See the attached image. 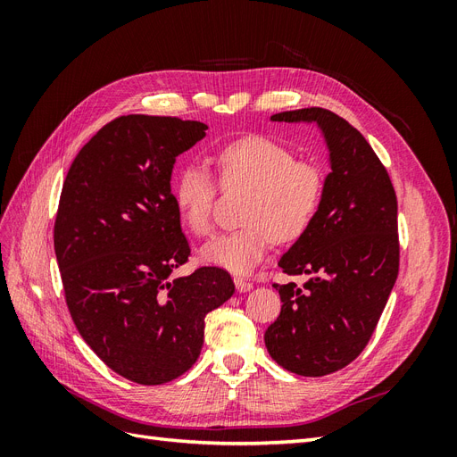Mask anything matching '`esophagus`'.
Wrapping results in <instances>:
<instances>
[{"mask_svg":"<svg viewBox=\"0 0 457 457\" xmlns=\"http://www.w3.org/2000/svg\"><path fill=\"white\" fill-rule=\"evenodd\" d=\"M234 286H237V289H238L240 294L250 292V289L253 287L252 282H247V280H244V278H234Z\"/></svg>","mask_w":457,"mask_h":457,"instance_id":"obj_1","label":"esophagus"}]
</instances>
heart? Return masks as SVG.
I'll return each mask as SVG.
<instances>
[{
    "label": "heart",
    "instance_id": "b5f03b06",
    "mask_svg": "<svg viewBox=\"0 0 457 457\" xmlns=\"http://www.w3.org/2000/svg\"><path fill=\"white\" fill-rule=\"evenodd\" d=\"M223 187L247 188L242 228L219 234L200 250L207 265L234 274L252 272L265 259L274 238L294 242L309 230L324 198V173L312 162L294 160L292 150L262 135H247L215 154ZM217 183L210 170L188 163L173 185L181 223L196 237L212 232Z\"/></svg>",
    "mask_w": 457,
    "mask_h": 457
}]
</instances>
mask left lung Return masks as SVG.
<instances>
[{
    "label": "left lung",
    "instance_id": "8db88e82",
    "mask_svg": "<svg viewBox=\"0 0 457 457\" xmlns=\"http://www.w3.org/2000/svg\"><path fill=\"white\" fill-rule=\"evenodd\" d=\"M272 121L316 123L331 171L312 225L278 261L297 284H274L280 316L265 345L276 364L297 376L334 373L364 351L398 276L396 195L362 133L326 108H301Z\"/></svg>",
    "mask_w": 457,
    "mask_h": 457
}]
</instances>
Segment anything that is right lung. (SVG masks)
I'll list each match as a JSON object with an SVG mask.
<instances>
[{
	"instance_id": "right-lung-1",
	"label": "right lung",
	"mask_w": 457,
	"mask_h": 457,
	"mask_svg": "<svg viewBox=\"0 0 457 457\" xmlns=\"http://www.w3.org/2000/svg\"><path fill=\"white\" fill-rule=\"evenodd\" d=\"M205 129L171 116H120L78 152L62 185L53 238L68 311L93 353L141 385L190 370L205 314L234 294L219 267L171 278L190 255L173 165Z\"/></svg>"
}]
</instances>
